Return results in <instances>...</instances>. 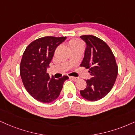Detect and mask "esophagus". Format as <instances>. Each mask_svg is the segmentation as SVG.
I'll list each match as a JSON object with an SVG mask.
<instances>
[{
  "instance_id": "1",
  "label": "esophagus",
  "mask_w": 135,
  "mask_h": 135,
  "mask_svg": "<svg viewBox=\"0 0 135 135\" xmlns=\"http://www.w3.org/2000/svg\"><path fill=\"white\" fill-rule=\"evenodd\" d=\"M69 78H70L71 80H73V81H76L78 79H79V78H78L73 77V76H69Z\"/></svg>"
}]
</instances>
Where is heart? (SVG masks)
Instances as JSON below:
<instances>
[{"label": "heart", "mask_w": 135, "mask_h": 135, "mask_svg": "<svg viewBox=\"0 0 135 135\" xmlns=\"http://www.w3.org/2000/svg\"><path fill=\"white\" fill-rule=\"evenodd\" d=\"M78 44H81L80 41L78 39H73L72 41H71L70 42H69V46H70V47H72V46H76V45H78Z\"/></svg>", "instance_id": "heart-1"}]
</instances>
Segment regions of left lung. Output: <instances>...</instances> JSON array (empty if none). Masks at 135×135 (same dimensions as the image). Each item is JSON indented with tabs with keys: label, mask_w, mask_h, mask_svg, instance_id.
<instances>
[{
	"label": "left lung",
	"mask_w": 135,
	"mask_h": 135,
	"mask_svg": "<svg viewBox=\"0 0 135 135\" xmlns=\"http://www.w3.org/2000/svg\"><path fill=\"white\" fill-rule=\"evenodd\" d=\"M80 38L86 42L84 56L80 66L89 69L91 79L87 86L80 91L81 96L90 101L102 99L111 90L118 76L115 57L106 42L91 35Z\"/></svg>",
	"instance_id": "left-lung-1"
}]
</instances>
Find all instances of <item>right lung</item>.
Masks as SVG:
<instances>
[{"mask_svg":"<svg viewBox=\"0 0 135 135\" xmlns=\"http://www.w3.org/2000/svg\"><path fill=\"white\" fill-rule=\"evenodd\" d=\"M66 37L47 36L31 42L25 50L20 66V74L26 90L34 99L49 103L59 97L64 81L69 77L50 78L47 69L58 46Z\"/></svg>","mask_w":135,"mask_h":135,"instance_id":"1","label":"right lung"}]
</instances>
